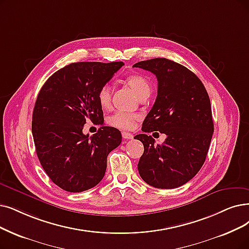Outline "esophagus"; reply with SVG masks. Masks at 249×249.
Wrapping results in <instances>:
<instances>
[{"label":"esophagus","mask_w":249,"mask_h":249,"mask_svg":"<svg viewBox=\"0 0 249 249\" xmlns=\"http://www.w3.org/2000/svg\"><path fill=\"white\" fill-rule=\"evenodd\" d=\"M123 138L124 139V140H133L134 139V136L131 134V133H126V132H123Z\"/></svg>","instance_id":"obj_1"}]
</instances>
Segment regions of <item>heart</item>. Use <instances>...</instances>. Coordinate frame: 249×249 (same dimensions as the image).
Wrapping results in <instances>:
<instances>
[{
	"label": "heart",
	"instance_id": "obj_1",
	"mask_svg": "<svg viewBox=\"0 0 249 249\" xmlns=\"http://www.w3.org/2000/svg\"><path fill=\"white\" fill-rule=\"evenodd\" d=\"M126 83L130 86L138 97L143 94H149L151 91V86L148 79L141 74H132L126 77ZM97 100L102 108H108L111 102V88L108 84L102 85L97 92ZM138 119L135 113L124 111H115L108 116L107 123L121 130H130Z\"/></svg>",
	"mask_w": 249,
	"mask_h": 249
}]
</instances>
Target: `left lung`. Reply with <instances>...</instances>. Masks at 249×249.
Here are the masks:
<instances>
[{
	"label": "left lung",
	"mask_w": 249,
	"mask_h": 249,
	"mask_svg": "<svg viewBox=\"0 0 249 249\" xmlns=\"http://www.w3.org/2000/svg\"><path fill=\"white\" fill-rule=\"evenodd\" d=\"M155 74L158 90L155 103L135 139L144 145L138 163L143 180L159 189H174L199 172L213 133L212 106L203 84L191 71L166 58L134 64ZM167 135L162 144H154L146 132Z\"/></svg>",
	"instance_id": "1"
}]
</instances>
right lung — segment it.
<instances>
[{
    "label": "right lung",
    "mask_w": 249,
    "mask_h": 249,
    "mask_svg": "<svg viewBox=\"0 0 249 249\" xmlns=\"http://www.w3.org/2000/svg\"><path fill=\"white\" fill-rule=\"evenodd\" d=\"M124 62H76L50 76L39 91L32 131L36 155L52 182L67 192L89 190L103 178L107 156L122 143V134L101 126L83 134L88 119L104 122L97 92Z\"/></svg>",
    "instance_id": "1"
}]
</instances>
